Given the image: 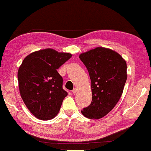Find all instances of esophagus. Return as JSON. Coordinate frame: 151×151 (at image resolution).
Wrapping results in <instances>:
<instances>
[{"label":"esophagus","instance_id":"1","mask_svg":"<svg viewBox=\"0 0 151 151\" xmlns=\"http://www.w3.org/2000/svg\"><path fill=\"white\" fill-rule=\"evenodd\" d=\"M78 91V89H77V88H74V89L73 90V91H72V92H73V93H74V94H75V93H76V92H77Z\"/></svg>","mask_w":151,"mask_h":151}]
</instances>
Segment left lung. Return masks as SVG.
Segmentation results:
<instances>
[{"instance_id": "left-lung-1", "label": "left lung", "mask_w": 151, "mask_h": 151, "mask_svg": "<svg viewBox=\"0 0 151 151\" xmlns=\"http://www.w3.org/2000/svg\"><path fill=\"white\" fill-rule=\"evenodd\" d=\"M91 81L92 101L81 111L90 119H100L116 106L127 79L126 60L118 52L97 47L80 54Z\"/></svg>"}]
</instances>
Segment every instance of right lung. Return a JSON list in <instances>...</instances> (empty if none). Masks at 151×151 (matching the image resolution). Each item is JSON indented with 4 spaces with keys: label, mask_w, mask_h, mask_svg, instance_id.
Masks as SVG:
<instances>
[{
    "label": "right lung",
    "mask_w": 151,
    "mask_h": 151,
    "mask_svg": "<svg viewBox=\"0 0 151 151\" xmlns=\"http://www.w3.org/2000/svg\"><path fill=\"white\" fill-rule=\"evenodd\" d=\"M71 56L47 48L24 58L17 73L19 88L24 104L35 118L49 120L58 114L68 93L57 70Z\"/></svg>",
    "instance_id": "obj_1"
}]
</instances>
